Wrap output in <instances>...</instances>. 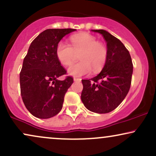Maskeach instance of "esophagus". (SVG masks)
<instances>
[{
	"instance_id": "34e87169",
	"label": "esophagus",
	"mask_w": 156,
	"mask_h": 156,
	"mask_svg": "<svg viewBox=\"0 0 156 156\" xmlns=\"http://www.w3.org/2000/svg\"><path fill=\"white\" fill-rule=\"evenodd\" d=\"M73 80H74V81H80V80H81V79H80V78H76V77H74Z\"/></svg>"
}]
</instances>
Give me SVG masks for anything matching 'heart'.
Masks as SVG:
<instances>
[{"mask_svg": "<svg viewBox=\"0 0 156 156\" xmlns=\"http://www.w3.org/2000/svg\"><path fill=\"white\" fill-rule=\"evenodd\" d=\"M71 46L61 41L55 50L57 59L64 66H71L76 55H79L78 63L68 68L70 76L80 77L89 74L91 70L97 73L101 70L107 59V50L97 39L87 33H80L70 37Z\"/></svg>", "mask_w": 156, "mask_h": 156, "instance_id": "heart-1", "label": "heart"}]
</instances>
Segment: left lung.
I'll use <instances>...</instances> for the list:
<instances>
[{
	"label": "left lung",
	"instance_id": "1",
	"mask_svg": "<svg viewBox=\"0 0 156 156\" xmlns=\"http://www.w3.org/2000/svg\"><path fill=\"white\" fill-rule=\"evenodd\" d=\"M101 34L107 45V59L99 74L82 80L81 100L90 112L106 114L115 109L125 99L130 88L133 66L129 51L119 39L104 29Z\"/></svg>",
	"mask_w": 156,
	"mask_h": 156
}]
</instances>
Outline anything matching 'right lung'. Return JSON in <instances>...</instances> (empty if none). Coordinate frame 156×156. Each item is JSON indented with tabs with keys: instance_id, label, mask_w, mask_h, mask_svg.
I'll use <instances>...</instances> for the list:
<instances>
[{
	"instance_id": "right-lung-1",
	"label": "right lung",
	"mask_w": 156,
	"mask_h": 156,
	"mask_svg": "<svg viewBox=\"0 0 156 156\" xmlns=\"http://www.w3.org/2000/svg\"><path fill=\"white\" fill-rule=\"evenodd\" d=\"M74 29H49L40 33L29 47L20 73L21 94L23 104L33 116L48 119L62 109L65 94L73 79L68 76L57 59V45Z\"/></svg>"
}]
</instances>
